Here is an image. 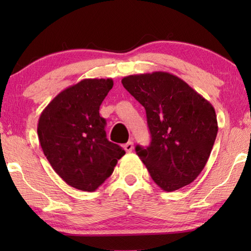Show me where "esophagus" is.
I'll use <instances>...</instances> for the list:
<instances>
[{"label": "esophagus", "mask_w": 251, "mask_h": 251, "mask_svg": "<svg viewBox=\"0 0 251 251\" xmlns=\"http://www.w3.org/2000/svg\"><path fill=\"white\" fill-rule=\"evenodd\" d=\"M125 150H126V152H128V153L132 152V150H133V142H132V140H130V142L126 144Z\"/></svg>", "instance_id": "34e87169"}]
</instances>
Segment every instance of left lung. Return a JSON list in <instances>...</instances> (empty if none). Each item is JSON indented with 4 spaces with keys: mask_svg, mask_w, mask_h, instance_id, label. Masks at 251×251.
<instances>
[{
    "mask_svg": "<svg viewBox=\"0 0 251 251\" xmlns=\"http://www.w3.org/2000/svg\"><path fill=\"white\" fill-rule=\"evenodd\" d=\"M122 84L146 111L149 147L136 146L156 185L173 192L191 184L210 156L218 126L215 108L186 82L167 72L129 75Z\"/></svg>",
    "mask_w": 251,
    "mask_h": 251,
    "instance_id": "obj_1",
    "label": "left lung"
}]
</instances>
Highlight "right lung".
<instances>
[{"mask_svg":"<svg viewBox=\"0 0 251 251\" xmlns=\"http://www.w3.org/2000/svg\"><path fill=\"white\" fill-rule=\"evenodd\" d=\"M112 78H84L58 94L43 109L37 135L44 155L70 186L94 192L126 152L106 138L99 107Z\"/></svg>","mask_w":251,"mask_h":251,"instance_id":"add662e5","label":"right lung"}]
</instances>
